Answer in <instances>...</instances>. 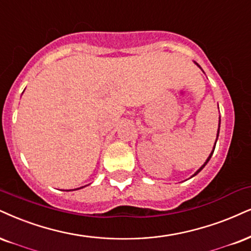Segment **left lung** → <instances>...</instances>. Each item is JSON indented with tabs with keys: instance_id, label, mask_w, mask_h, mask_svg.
<instances>
[{
	"instance_id": "8db88e82",
	"label": "left lung",
	"mask_w": 251,
	"mask_h": 251,
	"mask_svg": "<svg viewBox=\"0 0 251 251\" xmlns=\"http://www.w3.org/2000/svg\"><path fill=\"white\" fill-rule=\"evenodd\" d=\"M196 64H197V63H196ZM197 66H199V65H198V64H197ZM199 67H200V66H199ZM200 69H201V67H200ZM220 122H221V120H219V130H218V136H219V131H220ZM216 141H218V138H216ZM215 144H216V142H215ZM215 144H214V149H215ZM213 152H214V150H213V151H212V152H211V154H209V156H208V158H207V159H206V162H205V163H203V165H202V166H201V168H200L199 170H198V171H197L196 173H194V175H193V176H192V177H194V176H197V175H198V173H199V172L201 171V170H202L203 168H205V166H206V164L209 162V159H211V157H212V154H213Z\"/></svg>"
}]
</instances>
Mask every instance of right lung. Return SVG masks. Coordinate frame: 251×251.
Listing matches in <instances>:
<instances>
[{"label":"right lung","instance_id":"add662e5","mask_svg":"<svg viewBox=\"0 0 251 251\" xmlns=\"http://www.w3.org/2000/svg\"><path fill=\"white\" fill-rule=\"evenodd\" d=\"M80 188H81V187H80ZM76 190H78V188H76Z\"/></svg>","mask_w":251,"mask_h":251}]
</instances>
